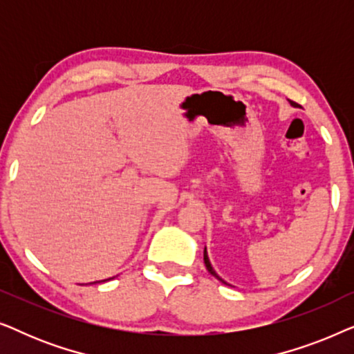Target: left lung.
I'll return each mask as SVG.
<instances>
[{"label": "left lung", "instance_id": "8db88e82", "mask_svg": "<svg viewBox=\"0 0 354 354\" xmlns=\"http://www.w3.org/2000/svg\"><path fill=\"white\" fill-rule=\"evenodd\" d=\"M292 104H293V106H297V103H293V101H292ZM203 254H205V256H203V258H205V264H206V269H207V270H209V274H212V275H214V277H217V279H219V280H221V282H224V280H222V279L219 277V275H217V274L214 272V269H212V266H211V263H209V258H207L206 248H205V253H203ZM224 283H225V282H224Z\"/></svg>", "mask_w": 354, "mask_h": 354}]
</instances>
